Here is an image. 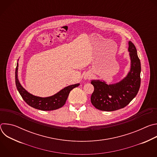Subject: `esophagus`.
Returning a JSON list of instances; mask_svg holds the SVG:
<instances>
[{
  "instance_id": "esophagus-1",
  "label": "esophagus",
  "mask_w": 157,
  "mask_h": 157,
  "mask_svg": "<svg viewBox=\"0 0 157 157\" xmlns=\"http://www.w3.org/2000/svg\"><path fill=\"white\" fill-rule=\"evenodd\" d=\"M91 76H92V75H91V73H86L84 76V79H86H86H91Z\"/></svg>"
}]
</instances>
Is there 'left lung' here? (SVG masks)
<instances>
[{
	"label": "left lung",
	"mask_w": 157,
	"mask_h": 157,
	"mask_svg": "<svg viewBox=\"0 0 157 157\" xmlns=\"http://www.w3.org/2000/svg\"><path fill=\"white\" fill-rule=\"evenodd\" d=\"M130 69L127 76L114 84L103 80H92L94 90L91 97L92 104L103 111H114L127 105L137 94L140 86V61L133 43L128 41Z\"/></svg>",
	"instance_id": "left-lung-1"
}]
</instances>
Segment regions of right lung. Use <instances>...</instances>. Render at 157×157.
Returning a JSON list of instances; mask_svg holds the SVG:
<instances>
[{"mask_svg": "<svg viewBox=\"0 0 157 157\" xmlns=\"http://www.w3.org/2000/svg\"><path fill=\"white\" fill-rule=\"evenodd\" d=\"M18 63L17 62L15 70V84L18 91L27 104L35 109L41 110H53L63 107L64 105L70 91L73 89L79 86L80 84L79 83H78L66 86L52 96L46 98L36 96L29 93L20 83L18 78Z\"/></svg>", "mask_w": 157, "mask_h": 157, "instance_id": "add662e5", "label": "right lung"}]
</instances>
